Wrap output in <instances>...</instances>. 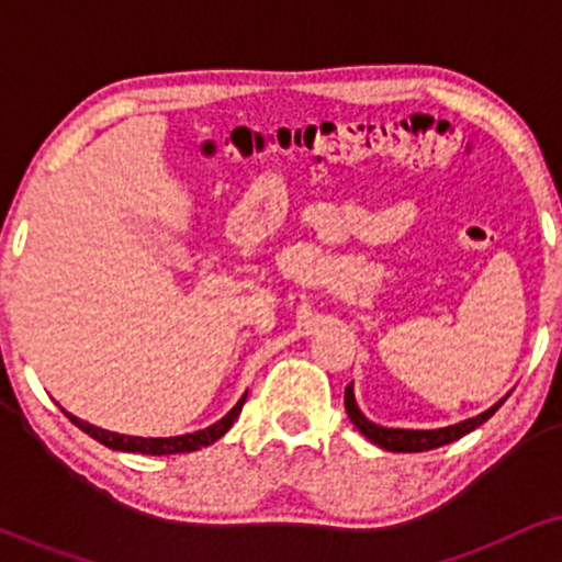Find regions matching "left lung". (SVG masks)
<instances>
[{"instance_id":"left-lung-1","label":"left lung","mask_w":562,"mask_h":562,"mask_svg":"<svg viewBox=\"0 0 562 562\" xmlns=\"http://www.w3.org/2000/svg\"><path fill=\"white\" fill-rule=\"evenodd\" d=\"M505 398H502V402H505ZM502 402L488 406V409L481 412V415L468 417V420H462V423L447 425V428L409 430V428H383V425H375L372 420H367V417L362 415V409H359L357 398H353V383L346 385V398H344L348 417H351V423L357 425L359 434L367 436L372 443H378V447L385 451H428V449L443 447V443L457 441V438H462L465 434H470V430H475L479 425L486 423L488 417L499 409Z\"/></svg>"}]
</instances>
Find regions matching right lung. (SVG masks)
I'll return each mask as SVG.
<instances>
[{
  "label": "right lung",
  "mask_w": 562,
  "mask_h": 562,
  "mask_svg": "<svg viewBox=\"0 0 562 562\" xmlns=\"http://www.w3.org/2000/svg\"><path fill=\"white\" fill-rule=\"evenodd\" d=\"M245 396H248V393H243L240 402L232 406V409L222 417V420H216L214 425H209V428L195 430V434L169 436V438L124 436V434H115V430L97 428V425H92V423H83L76 415H70V412H66V415H68V420L76 425V428H81L83 434L92 436L94 441H100L102 447H108V449L134 451V454H182V451H198V449L209 447V443H214L216 438H222L224 434H227V430L232 428V423H235L237 415H240V409H243V404H245Z\"/></svg>",
  "instance_id": "right-lung-1"
}]
</instances>
